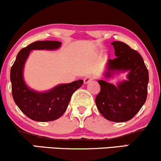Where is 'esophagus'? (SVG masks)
<instances>
[{"mask_svg": "<svg viewBox=\"0 0 161 161\" xmlns=\"http://www.w3.org/2000/svg\"><path fill=\"white\" fill-rule=\"evenodd\" d=\"M92 80V76H90V75H86L84 79V82L85 84H89V83H90Z\"/></svg>", "mask_w": 161, "mask_h": 161, "instance_id": "1", "label": "esophagus"}]
</instances>
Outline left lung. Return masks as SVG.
Listing matches in <instances>:
<instances>
[{"instance_id": "left-lung-1", "label": "left lung", "mask_w": 161, "mask_h": 161, "mask_svg": "<svg viewBox=\"0 0 161 161\" xmlns=\"http://www.w3.org/2000/svg\"><path fill=\"white\" fill-rule=\"evenodd\" d=\"M116 58L108 59L104 77L110 78L116 72L128 71L127 80L114 85L98 80L101 91L96 98L99 112L108 120L123 122L131 119L147 98L148 71L137 51L122 42L111 43Z\"/></svg>"}]
</instances>
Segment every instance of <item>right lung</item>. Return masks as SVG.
Segmentation results:
<instances>
[{
    "mask_svg": "<svg viewBox=\"0 0 161 161\" xmlns=\"http://www.w3.org/2000/svg\"><path fill=\"white\" fill-rule=\"evenodd\" d=\"M62 43L58 41H36L18 53L10 70L12 93L14 102L26 116L37 122H50L59 119L68 108L72 94L84 84L78 80L59 84L47 92H36L25 84L23 77L25 63L33 50H57Z\"/></svg>",
    "mask_w": 161,
    "mask_h": 161,
    "instance_id": "obj_1",
    "label": "right lung"
}]
</instances>
